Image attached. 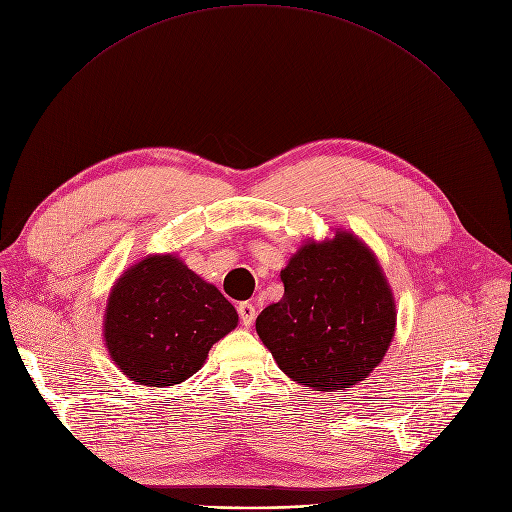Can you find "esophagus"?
<instances>
[{
  "instance_id": "1",
  "label": "esophagus",
  "mask_w": 512,
  "mask_h": 512,
  "mask_svg": "<svg viewBox=\"0 0 512 512\" xmlns=\"http://www.w3.org/2000/svg\"><path fill=\"white\" fill-rule=\"evenodd\" d=\"M237 310H239L241 322L245 324V327H251V324L255 322V316H257L255 306H253V304H249V302H241V304L237 306Z\"/></svg>"
}]
</instances>
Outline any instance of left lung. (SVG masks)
Listing matches in <instances>:
<instances>
[{
    "label": "left lung",
    "instance_id": "1",
    "mask_svg": "<svg viewBox=\"0 0 512 512\" xmlns=\"http://www.w3.org/2000/svg\"><path fill=\"white\" fill-rule=\"evenodd\" d=\"M284 298L255 322L282 371L320 392L349 388L386 355L396 308L371 251L349 232L304 245L282 269Z\"/></svg>",
    "mask_w": 512,
    "mask_h": 512
}]
</instances>
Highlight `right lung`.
Masks as SVG:
<instances>
[{
    "instance_id": "obj_1",
    "label": "right lung",
    "mask_w": 512,
    "mask_h": 512,
    "mask_svg": "<svg viewBox=\"0 0 512 512\" xmlns=\"http://www.w3.org/2000/svg\"><path fill=\"white\" fill-rule=\"evenodd\" d=\"M239 314L212 284L171 255L132 265L114 286L104 337L114 363L143 386L194 376Z\"/></svg>"
}]
</instances>
